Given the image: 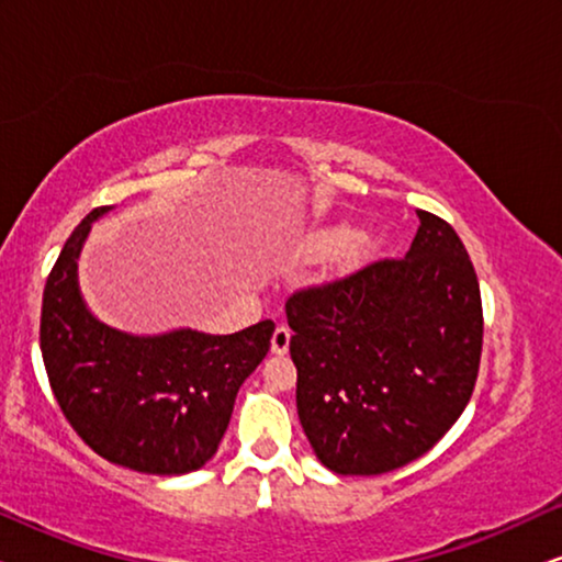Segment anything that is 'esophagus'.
<instances>
[{
    "label": "esophagus",
    "instance_id": "obj_1",
    "mask_svg": "<svg viewBox=\"0 0 562 562\" xmlns=\"http://www.w3.org/2000/svg\"><path fill=\"white\" fill-rule=\"evenodd\" d=\"M289 345H291V329L286 325H279L273 329V337H271V352L273 356H286Z\"/></svg>",
    "mask_w": 562,
    "mask_h": 562
}]
</instances>
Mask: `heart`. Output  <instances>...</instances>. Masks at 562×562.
<instances>
[{
    "label": "heart",
    "instance_id": "heart-1",
    "mask_svg": "<svg viewBox=\"0 0 562 562\" xmlns=\"http://www.w3.org/2000/svg\"><path fill=\"white\" fill-rule=\"evenodd\" d=\"M383 237L379 233H356L350 222L335 220L327 225L314 227L312 233H306L302 250L312 258L329 256V252L342 248L345 260H363L381 248Z\"/></svg>",
    "mask_w": 562,
    "mask_h": 562
}]
</instances>
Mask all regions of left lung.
Listing matches in <instances>:
<instances>
[{
    "instance_id": "1",
    "label": "left lung",
    "mask_w": 562,
    "mask_h": 562,
    "mask_svg": "<svg viewBox=\"0 0 562 562\" xmlns=\"http://www.w3.org/2000/svg\"><path fill=\"white\" fill-rule=\"evenodd\" d=\"M402 260H381L286 302L296 412L319 463L379 475L432 448L479 375L481 289L448 222L417 212Z\"/></svg>"
}]
</instances>
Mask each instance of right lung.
<instances>
[{"label": "right lung", "instance_id": "add662e5", "mask_svg": "<svg viewBox=\"0 0 562 562\" xmlns=\"http://www.w3.org/2000/svg\"><path fill=\"white\" fill-rule=\"evenodd\" d=\"M112 206L81 220L43 291L41 350L50 389L97 456L150 475H183L212 460L237 391L271 348L276 325L235 335L176 327L133 335L104 325L83 302L79 256Z\"/></svg>", "mask_w": 562, "mask_h": 562}]
</instances>
